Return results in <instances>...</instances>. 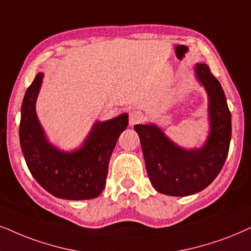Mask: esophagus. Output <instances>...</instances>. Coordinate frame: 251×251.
I'll return each instance as SVG.
<instances>
[{"instance_id": "esophagus-1", "label": "esophagus", "mask_w": 251, "mask_h": 251, "mask_svg": "<svg viewBox=\"0 0 251 251\" xmlns=\"http://www.w3.org/2000/svg\"><path fill=\"white\" fill-rule=\"evenodd\" d=\"M145 115L141 112V111H132L129 112V126H134L136 124H140L145 120Z\"/></svg>"}]
</instances>
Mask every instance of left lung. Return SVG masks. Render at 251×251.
Returning a JSON list of instances; mask_svg holds the SVG:
<instances>
[{"instance_id": "left-lung-1", "label": "left lung", "mask_w": 251, "mask_h": 251, "mask_svg": "<svg viewBox=\"0 0 251 251\" xmlns=\"http://www.w3.org/2000/svg\"><path fill=\"white\" fill-rule=\"evenodd\" d=\"M196 76L208 95L211 129L201 148L179 147L153 124L134 126L149 179L163 195L185 197L206 189L223 169L229 151L231 118L223 87L206 63L196 66Z\"/></svg>"}]
</instances>
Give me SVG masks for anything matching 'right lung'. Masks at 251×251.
<instances>
[{
    "mask_svg": "<svg viewBox=\"0 0 251 251\" xmlns=\"http://www.w3.org/2000/svg\"><path fill=\"white\" fill-rule=\"evenodd\" d=\"M44 74L38 73L25 93L21 111L20 141L25 162L34 179L50 195L69 201L96 198L106 183L109 161L120 133L128 125L123 113L95 123L82 147L72 153L47 141L36 113V100Z\"/></svg>",
    "mask_w": 251,
    "mask_h": 251,
    "instance_id": "add662e5",
    "label": "right lung"
}]
</instances>
